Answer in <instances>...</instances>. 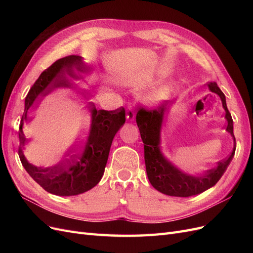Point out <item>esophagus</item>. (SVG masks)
I'll return each instance as SVG.
<instances>
[{
	"mask_svg": "<svg viewBox=\"0 0 253 253\" xmlns=\"http://www.w3.org/2000/svg\"><path fill=\"white\" fill-rule=\"evenodd\" d=\"M134 118H135V113H134L133 109L132 108H127V110H126V119L128 121H133Z\"/></svg>",
	"mask_w": 253,
	"mask_h": 253,
	"instance_id": "1",
	"label": "esophagus"
}]
</instances>
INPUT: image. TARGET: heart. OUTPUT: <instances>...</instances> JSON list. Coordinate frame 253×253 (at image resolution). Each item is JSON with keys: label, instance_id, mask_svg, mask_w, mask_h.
I'll use <instances>...</instances> for the list:
<instances>
[{"label": "heart", "instance_id": "obj_1", "mask_svg": "<svg viewBox=\"0 0 253 253\" xmlns=\"http://www.w3.org/2000/svg\"><path fill=\"white\" fill-rule=\"evenodd\" d=\"M171 94V87L169 85H164L157 88L152 89L144 96V100L148 104L155 105L164 102Z\"/></svg>", "mask_w": 253, "mask_h": 253}]
</instances>
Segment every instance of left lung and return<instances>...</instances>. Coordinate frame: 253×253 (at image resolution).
<instances>
[{"mask_svg":"<svg viewBox=\"0 0 253 253\" xmlns=\"http://www.w3.org/2000/svg\"><path fill=\"white\" fill-rule=\"evenodd\" d=\"M208 87L212 93L219 96L223 103L227 120L226 131L233 138V149L226 159L218 162L215 168L207 170L203 174L192 175L183 172L168 159L160 149V132L171 100L164 101L157 109L152 111L140 108L136 115L137 126L144 143V163L148 178L153 187L166 195L189 197L205 192L220 179L234 156L236 144L233 134V120L227 108L226 97L215 82H210Z\"/></svg>","mask_w":253,"mask_h":253,"instance_id":"left-lung-1","label":"left lung"}]
</instances>
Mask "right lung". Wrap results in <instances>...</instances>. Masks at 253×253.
<instances>
[{"label":"right lung","instance_id":"right-lung-1","mask_svg":"<svg viewBox=\"0 0 253 253\" xmlns=\"http://www.w3.org/2000/svg\"><path fill=\"white\" fill-rule=\"evenodd\" d=\"M81 56H67L57 60L45 70L29 89L19 128V156L32 178L47 192L58 196H73L93 189L102 178L113 139L126 122V111L98 110L93 95L81 86L80 73L85 70ZM55 89H63L84 100L89 126L83 138L74 145L64 162L53 167L30 164L22 153L27 139L22 126L29 119V112L38 98Z\"/></svg>","mask_w":253,"mask_h":253}]
</instances>
